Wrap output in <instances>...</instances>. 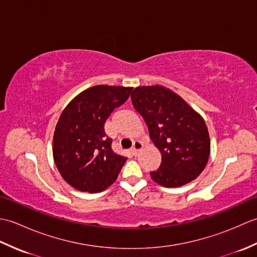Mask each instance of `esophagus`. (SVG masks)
Segmentation results:
<instances>
[{"label": "esophagus", "instance_id": "34e87169", "mask_svg": "<svg viewBox=\"0 0 257 257\" xmlns=\"http://www.w3.org/2000/svg\"><path fill=\"white\" fill-rule=\"evenodd\" d=\"M143 144L140 143V141H135L134 145H133V148L132 150H130V155H132L133 157H136L138 155V152L143 149Z\"/></svg>", "mask_w": 257, "mask_h": 257}]
</instances>
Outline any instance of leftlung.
Wrapping results in <instances>:
<instances>
[{
    "mask_svg": "<svg viewBox=\"0 0 257 257\" xmlns=\"http://www.w3.org/2000/svg\"><path fill=\"white\" fill-rule=\"evenodd\" d=\"M132 101L161 154V165L150 172L151 179L162 187L178 188L198 178L211 150L201 114L182 97L160 85L136 87Z\"/></svg>",
    "mask_w": 257,
    "mask_h": 257,
    "instance_id": "1",
    "label": "left lung"
}]
</instances>
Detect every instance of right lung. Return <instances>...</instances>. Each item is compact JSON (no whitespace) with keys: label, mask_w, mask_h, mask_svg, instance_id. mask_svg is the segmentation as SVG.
<instances>
[{"label":"right lung","mask_w":257,"mask_h":257,"mask_svg":"<svg viewBox=\"0 0 257 257\" xmlns=\"http://www.w3.org/2000/svg\"><path fill=\"white\" fill-rule=\"evenodd\" d=\"M133 87L97 85L70 100L59 116L53 137V158L63 179L83 192L111 185L127 158L113 154L105 122L128 99Z\"/></svg>","instance_id":"obj_1"}]
</instances>
